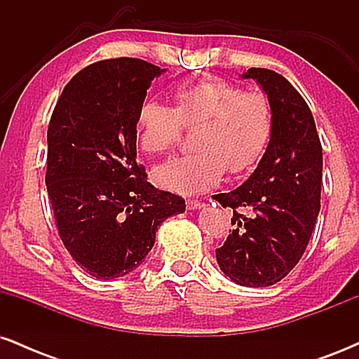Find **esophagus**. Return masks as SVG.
<instances>
[{"label":"esophagus","mask_w":359,"mask_h":359,"mask_svg":"<svg viewBox=\"0 0 359 359\" xmlns=\"http://www.w3.org/2000/svg\"><path fill=\"white\" fill-rule=\"evenodd\" d=\"M187 208L189 209H203L204 203H203V201H197V199H189L187 201Z\"/></svg>","instance_id":"1"}]
</instances>
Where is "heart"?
<instances>
[{
	"label": "heart",
	"mask_w": 359,
	"mask_h": 359,
	"mask_svg": "<svg viewBox=\"0 0 359 359\" xmlns=\"http://www.w3.org/2000/svg\"><path fill=\"white\" fill-rule=\"evenodd\" d=\"M192 126L196 151L156 165L151 172L156 187L175 194L201 192L219 184L226 168L233 174L250 168L269 147L273 114L265 94L208 79L179 86L174 108L145 101L135 123L140 148L147 155L167 151L184 128Z\"/></svg>",
	"instance_id": "heart-1"
}]
</instances>
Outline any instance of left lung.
Here are the masks:
<instances>
[{"label": "left lung", "mask_w": 359, "mask_h": 359, "mask_svg": "<svg viewBox=\"0 0 359 359\" xmlns=\"http://www.w3.org/2000/svg\"><path fill=\"white\" fill-rule=\"evenodd\" d=\"M269 97L273 130L258 167L245 184L216 194L233 209V233L216 250L226 277L243 287H270L294 269L306 251L320 209L323 147L314 116L299 90L270 69L251 67ZM245 208L250 217L237 212Z\"/></svg>", "instance_id": "8db88e82"}]
</instances>
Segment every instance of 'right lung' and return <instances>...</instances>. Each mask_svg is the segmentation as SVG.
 <instances>
[{"label": "right lung", "mask_w": 359, "mask_h": 359, "mask_svg": "<svg viewBox=\"0 0 359 359\" xmlns=\"http://www.w3.org/2000/svg\"><path fill=\"white\" fill-rule=\"evenodd\" d=\"M165 69L131 57L94 62L62 90L47 131V184L59 236L96 278L142 265L182 197L147 182L137 162V114Z\"/></svg>", "instance_id": "obj_1"}]
</instances>
